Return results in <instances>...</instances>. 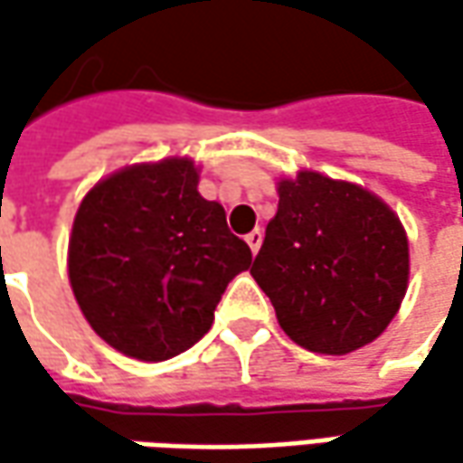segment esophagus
<instances>
[{
	"mask_svg": "<svg viewBox=\"0 0 463 463\" xmlns=\"http://www.w3.org/2000/svg\"><path fill=\"white\" fill-rule=\"evenodd\" d=\"M244 241L250 244V250H252V252H258L260 244H262V232H260V229H252V232L244 237Z\"/></svg>",
	"mask_w": 463,
	"mask_h": 463,
	"instance_id": "34e87169",
	"label": "esophagus"
}]
</instances>
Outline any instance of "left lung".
Segmentation results:
<instances>
[{
  "mask_svg": "<svg viewBox=\"0 0 463 463\" xmlns=\"http://www.w3.org/2000/svg\"><path fill=\"white\" fill-rule=\"evenodd\" d=\"M278 195L250 273L283 332L327 355L368 345L407 291L410 250L400 219L364 187L319 172L283 180Z\"/></svg>",
  "mask_w": 463,
  "mask_h": 463,
  "instance_id": "obj_1",
  "label": "left lung"
}]
</instances>
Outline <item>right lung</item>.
Listing matches in <instances>:
<instances>
[{"instance_id": "right-lung-1", "label": "right lung", "mask_w": 463, "mask_h": 463, "mask_svg": "<svg viewBox=\"0 0 463 463\" xmlns=\"http://www.w3.org/2000/svg\"><path fill=\"white\" fill-rule=\"evenodd\" d=\"M250 265L222 205L198 193L190 159L136 165L98 183L69 240V280L87 322L138 361L195 345L232 278Z\"/></svg>"}]
</instances>
